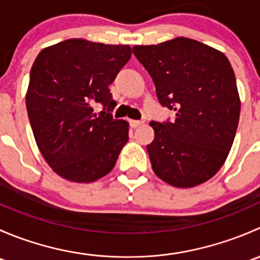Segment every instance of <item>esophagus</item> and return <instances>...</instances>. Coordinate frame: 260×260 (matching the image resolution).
I'll list each match as a JSON object with an SVG mask.
<instances>
[{
	"label": "esophagus",
	"mask_w": 260,
	"mask_h": 260,
	"mask_svg": "<svg viewBox=\"0 0 260 260\" xmlns=\"http://www.w3.org/2000/svg\"><path fill=\"white\" fill-rule=\"evenodd\" d=\"M129 124H131V127H132V128H137V127H140V125L143 124V120L131 119V120H129Z\"/></svg>",
	"instance_id": "1"
}]
</instances>
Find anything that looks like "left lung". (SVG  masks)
I'll use <instances>...</instances> for the list:
<instances>
[{"label": "left lung", "mask_w": 260, "mask_h": 260, "mask_svg": "<svg viewBox=\"0 0 260 260\" xmlns=\"http://www.w3.org/2000/svg\"><path fill=\"white\" fill-rule=\"evenodd\" d=\"M133 54L151 75L159 104L176 113L174 120L149 123L154 140L147 151L154 174L185 188L211 179L239 123V93L228 57L187 38L136 45Z\"/></svg>", "instance_id": "obj_1"}]
</instances>
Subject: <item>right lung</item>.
Listing matches in <instances>:
<instances>
[{"label": "right lung", "mask_w": 260, "mask_h": 260, "mask_svg": "<svg viewBox=\"0 0 260 260\" xmlns=\"http://www.w3.org/2000/svg\"><path fill=\"white\" fill-rule=\"evenodd\" d=\"M128 45L69 39L41 50L30 73L26 108L39 149L62 179L93 182L113 170L128 141L114 119L109 85L131 59ZM102 104L104 111L93 113Z\"/></svg>", "instance_id": "1"}]
</instances>
